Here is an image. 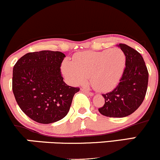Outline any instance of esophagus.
<instances>
[{"instance_id": "34e87169", "label": "esophagus", "mask_w": 160, "mask_h": 160, "mask_svg": "<svg viewBox=\"0 0 160 160\" xmlns=\"http://www.w3.org/2000/svg\"><path fill=\"white\" fill-rule=\"evenodd\" d=\"M82 91L86 93L87 95H90V96H92V95H93L92 92H89V90H87V89H82Z\"/></svg>"}]
</instances>
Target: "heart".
Listing matches in <instances>:
<instances>
[{
	"label": "heart",
	"mask_w": 160,
	"mask_h": 160,
	"mask_svg": "<svg viewBox=\"0 0 160 160\" xmlns=\"http://www.w3.org/2000/svg\"><path fill=\"white\" fill-rule=\"evenodd\" d=\"M125 66L126 56L120 49L86 51L75 55L74 61L64 60L62 72L71 85H82L90 77L95 90L108 92L118 85Z\"/></svg>",
	"instance_id": "heart-1"
}]
</instances>
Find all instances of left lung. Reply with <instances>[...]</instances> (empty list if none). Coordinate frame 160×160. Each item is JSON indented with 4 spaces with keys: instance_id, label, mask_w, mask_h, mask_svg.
<instances>
[{
    "instance_id": "1",
    "label": "left lung",
    "mask_w": 160,
    "mask_h": 160,
    "mask_svg": "<svg viewBox=\"0 0 160 160\" xmlns=\"http://www.w3.org/2000/svg\"><path fill=\"white\" fill-rule=\"evenodd\" d=\"M126 56V68L120 81L113 90L102 94L103 107L98 108L102 115L125 117L132 114L144 101L148 84V71L144 58L128 45H118Z\"/></svg>"
}]
</instances>
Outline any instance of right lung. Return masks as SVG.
Returning <instances> with one entry per match:
<instances>
[{"mask_svg":"<svg viewBox=\"0 0 160 160\" xmlns=\"http://www.w3.org/2000/svg\"><path fill=\"white\" fill-rule=\"evenodd\" d=\"M65 55L58 51L28 52L12 70V92L18 105L33 120L49 124L68 113L79 88L63 81L60 67Z\"/></svg>","mask_w":160,"mask_h":160,"instance_id":"1","label":"right lung"}]
</instances>
